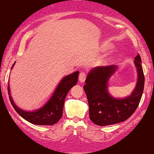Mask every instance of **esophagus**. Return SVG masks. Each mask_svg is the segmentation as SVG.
<instances>
[{
  "mask_svg": "<svg viewBox=\"0 0 154 154\" xmlns=\"http://www.w3.org/2000/svg\"><path fill=\"white\" fill-rule=\"evenodd\" d=\"M86 73L84 71H82L80 72V74L79 75V80L81 82H84L85 80H86Z\"/></svg>",
  "mask_w": 154,
  "mask_h": 154,
  "instance_id": "obj_1",
  "label": "esophagus"
}]
</instances>
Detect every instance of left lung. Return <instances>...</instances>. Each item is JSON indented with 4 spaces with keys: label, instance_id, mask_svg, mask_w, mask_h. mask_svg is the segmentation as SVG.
Segmentation results:
<instances>
[{
    "label": "left lung",
    "instance_id": "8db88e82",
    "mask_svg": "<svg viewBox=\"0 0 154 154\" xmlns=\"http://www.w3.org/2000/svg\"><path fill=\"white\" fill-rule=\"evenodd\" d=\"M138 71V82L130 96L125 99H114L107 91L108 80L116 71V66L97 67L92 70L84 86L89 104L90 119L99 126L113 125L130 118L136 111L142 97L145 76L139 54L135 57Z\"/></svg>",
    "mask_w": 154,
    "mask_h": 154
}]
</instances>
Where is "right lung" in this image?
<instances>
[{"mask_svg":"<svg viewBox=\"0 0 154 154\" xmlns=\"http://www.w3.org/2000/svg\"><path fill=\"white\" fill-rule=\"evenodd\" d=\"M78 76L79 71H76L63 78L49 101L38 110L31 112L23 111L14 104L11 96L9 100L15 110L29 123L38 125H53L62 118L65 98L70 88L76 85ZM7 90L10 94L9 86Z\"/></svg>","mask_w":154,"mask_h":154,"instance_id":"add662e5","label":"right lung"}]
</instances>
